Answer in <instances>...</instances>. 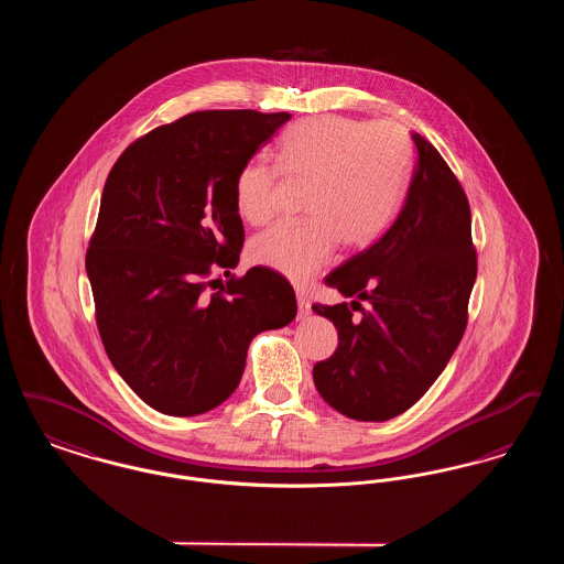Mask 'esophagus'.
Returning <instances> with one entry per match:
<instances>
[{
    "mask_svg": "<svg viewBox=\"0 0 564 564\" xmlns=\"http://www.w3.org/2000/svg\"><path fill=\"white\" fill-rule=\"evenodd\" d=\"M295 295H297V315H300V319H304L311 313V302H308V297H306L302 290H297Z\"/></svg>",
    "mask_w": 564,
    "mask_h": 564,
    "instance_id": "34e87169",
    "label": "esophagus"
}]
</instances>
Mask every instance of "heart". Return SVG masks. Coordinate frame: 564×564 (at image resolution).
Segmentation results:
<instances>
[{
    "mask_svg": "<svg viewBox=\"0 0 564 564\" xmlns=\"http://www.w3.org/2000/svg\"><path fill=\"white\" fill-rule=\"evenodd\" d=\"M276 167L247 162L235 180L242 221L264 226L279 212L281 177L311 182L302 224H279L249 245V260L292 281L322 270L338 242H375L398 209L408 171V141L391 122L313 116L281 134Z\"/></svg>",
    "mask_w": 564,
    "mask_h": 564,
    "instance_id": "b5f03b06",
    "label": "heart"
}]
</instances>
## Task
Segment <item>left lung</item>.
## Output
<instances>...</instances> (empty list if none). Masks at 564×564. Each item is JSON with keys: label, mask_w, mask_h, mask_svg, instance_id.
<instances>
[{"label": "left lung", "mask_w": 564, "mask_h": 564, "mask_svg": "<svg viewBox=\"0 0 564 564\" xmlns=\"http://www.w3.org/2000/svg\"><path fill=\"white\" fill-rule=\"evenodd\" d=\"M412 139L410 177L393 224L323 279L352 297L350 306L313 304L338 329V349L313 368L315 387L355 421H389L427 393L465 334L478 274L465 189L425 137ZM352 310L362 315L352 318Z\"/></svg>", "instance_id": "left-lung-1"}]
</instances>
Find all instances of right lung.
I'll return each mask as SVG.
<instances>
[{
    "label": "right lung",
    "mask_w": 564,
    "mask_h": 564,
    "mask_svg": "<svg viewBox=\"0 0 564 564\" xmlns=\"http://www.w3.org/2000/svg\"><path fill=\"white\" fill-rule=\"evenodd\" d=\"M290 118L194 111L139 137L109 171L86 251L95 317L116 372L162 414L226 402L249 343L294 322V288L279 272L230 274L245 241L237 173Z\"/></svg>",
    "instance_id": "add662e5"
}]
</instances>
